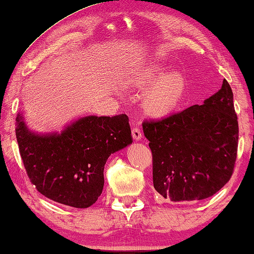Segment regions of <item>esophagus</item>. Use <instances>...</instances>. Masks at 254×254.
<instances>
[{"instance_id":"esophagus-1","label":"esophagus","mask_w":254,"mask_h":254,"mask_svg":"<svg viewBox=\"0 0 254 254\" xmlns=\"http://www.w3.org/2000/svg\"><path fill=\"white\" fill-rule=\"evenodd\" d=\"M131 135H133V138L135 141H141L142 140V133L137 127H134L133 129H131Z\"/></svg>"}]
</instances>
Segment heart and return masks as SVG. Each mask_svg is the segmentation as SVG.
I'll return each instance as SVG.
<instances>
[{
	"instance_id": "heart-1",
	"label": "heart",
	"mask_w": 254,
	"mask_h": 254,
	"mask_svg": "<svg viewBox=\"0 0 254 254\" xmlns=\"http://www.w3.org/2000/svg\"><path fill=\"white\" fill-rule=\"evenodd\" d=\"M128 88L145 92L141 109L148 117L158 118L171 113L182 102L187 88L186 76L172 71L169 65L154 64L133 71L125 78Z\"/></svg>"
}]
</instances>
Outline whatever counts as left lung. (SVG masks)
<instances>
[{
    "label": "left lung",
    "mask_w": 254,
    "mask_h": 254,
    "mask_svg": "<svg viewBox=\"0 0 254 254\" xmlns=\"http://www.w3.org/2000/svg\"><path fill=\"white\" fill-rule=\"evenodd\" d=\"M152 152L154 187L166 200L207 199L229 182L238 144V121L229 83L182 112L142 125Z\"/></svg>",
    "instance_id": "1"
}]
</instances>
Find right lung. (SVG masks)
<instances>
[{"mask_svg":"<svg viewBox=\"0 0 254 254\" xmlns=\"http://www.w3.org/2000/svg\"><path fill=\"white\" fill-rule=\"evenodd\" d=\"M126 114L85 116L61 131L30 129L19 111L16 137L31 183L48 199L75 208L92 206L103 192L104 166L111 154L133 142Z\"/></svg>","mask_w":254,"mask_h":254,"instance_id":"add662e5","label":"right lung"}]
</instances>
